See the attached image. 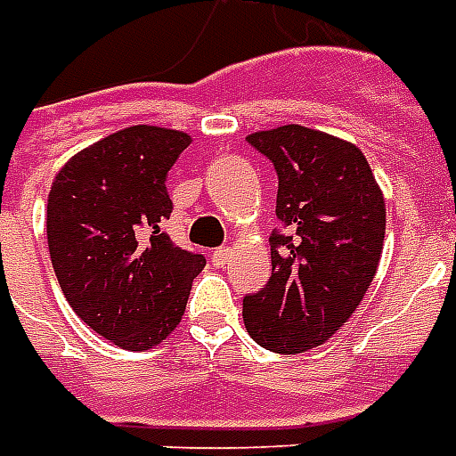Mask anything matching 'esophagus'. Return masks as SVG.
Instances as JSON below:
<instances>
[{
  "label": "esophagus",
  "mask_w": 456,
  "mask_h": 456,
  "mask_svg": "<svg viewBox=\"0 0 456 456\" xmlns=\"http://www.w3.org/2000/svg\"><path fill=\"white\" fill-rule=\"evenodd\" d=\"M232 254H234V251H232V246H219V248H215V254H212V263L222 268V265H227Z\"/></svg>",
  "instance_id": "1"
}]
</instances>
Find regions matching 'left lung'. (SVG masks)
Wrapping results in <instances>:
<instances>
[{
	"instance_id": "left-lung-1",
	"label": "left lung",
	"mask_w": 456,
	"mask_h": 456,
	"mask_svg": "<svg viewBox=\"0 0 456 456\" xmlns=\"http://www.w3.org/2000/svg\"><path fill=\"white\" fill-rule=\"evenodd\" d=\"M278 174L282 229L271 234L273 273L244 297L248 336L295 355L329 340L372 282L384 246V195L355 144L282 125L246 137Z\"/></svg>"
}]
</instances>
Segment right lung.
Here are the masks:
<instances>
[{"label": "right lung", "mask_w": 456, "mask_h": 456, "mask_svg": "<svg viewBox=\"0 0 456 456\" xmlns=\"http://www.w3.org/2000/svg\"><path fill=\"white\" fill-rule=\"evenodd\" d=\"M191 137L133 125L74 154L48 195L57 282L89 329L147 350L176 329L205 256L161 232L174 202L167 174Z\"/></svg>", "instance_id": "add662e5"}]
</instances>
